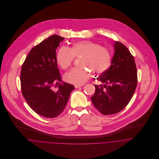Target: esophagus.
Segmentation results:
<instances>
[{
	"instance_id": "esophagus-1",
	"label": "esophagus",
	"mask_w": 159,
	"mask_h": 159,
	"mask_svg": "<svg viewBox=\"0 0 159 159\" xmlns=\"http://www.w3.org/2000/svg\"><path fill=\"white\" fill-rule=\"evenodd\" d=\"M82 86L81 85H75V88H81Z\"/></svg>"
}]
</instances>
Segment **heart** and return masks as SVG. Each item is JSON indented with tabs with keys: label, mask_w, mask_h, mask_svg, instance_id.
<instances>
[{
	"label": "heart",
	"mask_w": 159,
	"mask_h": 159,
	"mask_svg": "<svg viewBox=\"0 0 159 159\" xmlns=\"http://www.w3.org/2000/svg\"><path fill=\"white\" fill-rule=\"evenodd\" d=\"M75 57H81V67L71 68L64 78L66 82L76 85H82L90 78V69L93 74H102L108 70L111 62L108 48L89 40L76 42L70 48L61 47L56 54V62L61 68L66 70L72 64Z\"/></svg>",
	"instance_id": "b5f03b06"
}]
</instances>
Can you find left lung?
<instances>
[{"label":"left lung","mask_w":159,"mask_h":159,"mask_svg":"<svg viewBox=\"0 0 159 159\" xmlns=\"http://www.w3.org/2000/svg\"><path fill=\"white\" fill-rule=\"evenodd\" d=\"M110 67L97 78L104 84L94 85L95 91L91 97L95 108L103 115L122 111L132 99L138 83L133 55L120 42H115Z\"/></svg>","instance_id":"8db88e82"}]
</instances>
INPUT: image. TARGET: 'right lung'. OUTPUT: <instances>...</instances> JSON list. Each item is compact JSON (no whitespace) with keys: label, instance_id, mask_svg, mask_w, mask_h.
<instances>
[{"label":"right lung","instance_id":"obj_1","mask_svg":"<svg viewBox=\"0 0 159 159\" xmlns=\"http://www.w3.org/2000/svg\"><path fill=\"white\" fill-rule=\"evenodd\" d=\"M64 39L53 35L33 47L21 67L23 97L36 113L46 118L56 117L64 111L75 89L72 84L62 82L57 68L56 49Z\"/></svg>","mask_w":159,"mask_h":159}]
</instances>
